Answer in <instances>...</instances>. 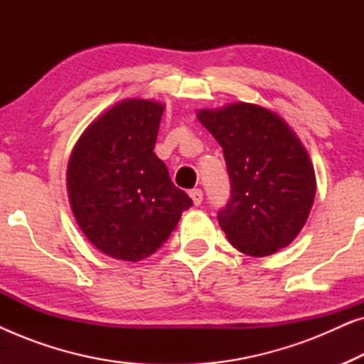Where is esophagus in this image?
Here are the masks:
<instances>
[{
	"label": "esophagus",
	"mask_w": 364,
	"mask_h": 364,
	"mask_svg": "<svg viewBox=\"0 0 364 364\" xmlns=\"http://www.w3.org/2000/svg\"><path fill=\"white\" fill-rule=\"evenodd\" d=\"M191 197H192V200H193V203H196V205H200V203L203 202L202 188H192Z\"/></svg>",
	"instance_id": "esophagus-1"
}]
</instances>
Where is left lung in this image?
<instances>
[{
	"instance_id": "left-lung-1",
	"label": "left lung",
	"mask_w": 364,
	"mask_h": 364,
	"mask_svg": "<svg viewBox=\"0 0 364 364\" xmlns=\"http://www.w3.org/2000/svg\"><path fill=\"white\" fill-rule=\"evenodd\" d=\"M220 144L230 198L217 213L228 242L250 257L290 245L305 225L316 182L310 157L290 127L253 104L197 114Z\"/></svg>"
}]
</instances>
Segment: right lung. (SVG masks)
<instances>
[{
  "instance_id": "add662e5",
  "label": "right lung",
  "mask_w": 364,
  "mask_h": 364,
  "mask_svg": "<svg viewBox=\"0 0 364 364\" xmlns=\"http://www.w3.org/2000/svg\"><path fill=\"white\" fill-rule=\"evenodd\" d=\"M162 112L152 101L119 102L84 131L69 159L74 217L92 245L119 260L152 255L192 207L154 154Z\"/></svg>"
}]
</instances>
